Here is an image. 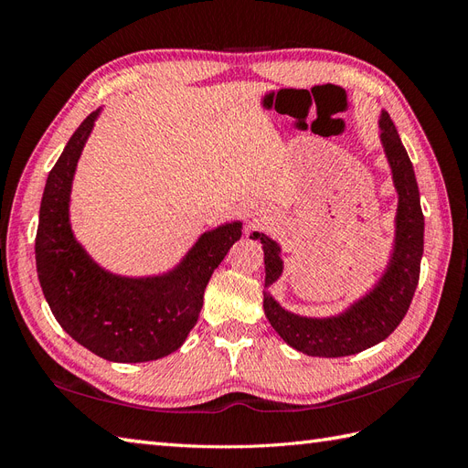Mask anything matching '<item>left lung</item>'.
I'll return each mask as SVG.
<instances>
[{"mask_svg": "<svg viewBox=\"0 0 468 468\" xmlns=\"http://www.w3.org/2000/svg\"><path fill=\"white\" fill-rule=\"evenodd\" d=\"M380 140L392 167L394 187L399 191L396 210V239L387 273L377 287L351 304L344 314L332 318H304L281 308L273 296L265 294L263 310L273 330L296 351L314 357H346L373 347L387 339L402 318L420 279V261L423 253V215L420 207V191L412 162L388 112L380 115ZM260 238L265 253V287L275 282L282 271L279 246L263 234Z\"/></svg>", "mask_w": 468, "mask_h": 468, "instance_id": "left-lung-1", "label": "left lung"}]
</instances>
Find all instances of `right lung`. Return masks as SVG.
I'll use <instances>...</instances> for the list:
<instances>
[{"label": "right lung", "mask_w": 468, "mask_h": 468, "mask_svg": "<svg viewBox=\"0 0 468 468\" xmlns=\"http://www.w3.org/2000/svg\"><path fill=\"white\" fill-rule=\"evenodd\" d=\"M97 112L78 126L48 174L35 239L37 273L54 318L78 344L107 361H154L186 342L203 308L207 282L242 236V224L205 232L162 277H117L93 263L69 229L68 203Z\"/></svg>", "instance_id": "obj_1"}]
</instances>
